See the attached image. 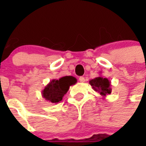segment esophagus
Listing matches in <instances>:
<instances>
[{"label": "esophagus", "mask_w": 146, "mask_h": 146, "mask_svg": "<svg viewBox=\"0 0 146 146\" xmlns=\"http://www.w3.org/2000/svg\"><path fill=\"white\" fill-rule=\"evenodd\" d=\"M79 81L80 82H85V78L83 77H80Z\"/></svg>", "instance_id": "34e87169"}]
</instances>
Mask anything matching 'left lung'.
I'll return each mask as SVG.
<instances>
[{
  "instance_id": "8db88e82",
  "label": "left lung",
  "mask_w": 146,
  "mask_h": 146,
  "mask_svg": "<svg viewBox=\"0 0 146 146\" xmlns=\"http://www.w3.org/2000/svg\"><path fill=\"white\" fill-rule=\"evenodd\" d=\"M89 83L92 86V88L94 91L99 93L103 97L111 94V82L106 77L99 76L94 79L91 80L89 81Z\"/></svg>"
}]
</instances>
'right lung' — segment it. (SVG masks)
<instances>
[{"label":"right lung","mask_w":146,"mask_h":146,"mask_svg":"<svg viewBox=\"0 0 146 146\" xmlns=\"http://www.w3.org/2000/svg\"><path fill=\"white\" fill-rule=\"evenodd\" d=\"M77 82V79L72 76H65L60 79L52 80L42 90V95L47 101L57 104L69 91V87Z\"/></svg>","instance_id":"add662e5"}]
</instances>
